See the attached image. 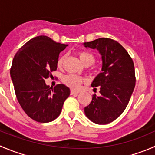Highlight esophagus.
<instances>
[{"mask_svg":"<svg viewBox=\"0 0 155 155\" xmlns=\"http://www.w3.org/2000/svg\"><path fill=\"white\" fill-rule=\"evenodd\" d=\"M79 93V91H75V90H71L70 91V94L71 95H78V94Z\"/></svg>","mask_w":155,"mask_h":155,"instance_id":"obj_1","label":"esophagus"}]
</instances>
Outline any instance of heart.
<instances>
[{"label": "heart", "mask_w": 155, "mask_h": 155, "mask_svg": "<svg viewBox=\"0 0 155 155\" xmlns=\"http://www.w3.org/2000/svg\"><path fill=\"white\" fill-rule=\"evenodd\" d=\"M78 56H79V59L82 62L84 65L85 66H90L91 67V69L94 70L95 66H94L93 64L94 63L95 57L94 54L91 51H86V50H82V51H79L78 52ZM65 56H61L57 61V65L58 68H61L63 65L64 61ZM84 82V79L80 76H77V75L74 74H68L64 76L63 78V82L68 87H71V88H78L80 87L81 84Z\"/></svg>", "instance_id": "1"}]
</instances>
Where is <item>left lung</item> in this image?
I'll list each match as a JSON object with an SVG mask.
<instances>
[{
	"label": "left lung",
	"mask_w": 155,
	"mask_h": 155,
	"mask_svg": "<svg viewBox=\"0 0 155 155\" xmlns=\"http://www.w3.org/2000/svg\"><path fill=\"white\" fill-rule=\"evenodd\" d=\"M84 45L97 48L103 61L102 73L91 84L94 89H100L101 95H93L91 104L85 107V115L95 124H109L123 113L134 91V61L125 48L112 39L99 38Z\"/></svg>",
	"instance_id": "obj_1"
}]
</instances>
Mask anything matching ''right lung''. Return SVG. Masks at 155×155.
<instances>
[{"mask_svg":"<svg viewBox=\"0 0 155 155\" xmlns=\"http://www.w3.org/2000/svg\"><path fill=\"white\" fill-rule=\"evenodd\" d=\"M67 46L46 36H38L23 45L12 61L10 76L17 100L25 112L37 122L57 118L70 95L66 85L50 87L45 82L57 70L59 53Z\"/></svg>","mask_w":155,"mask_h":155,"instance_id":"obj_1","label":"right lung"}]
</instances>
